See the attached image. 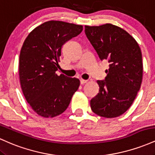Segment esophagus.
Here are the masks:
<instances>
[{
	"instance_id": "esophagus-1",
	"label": "esophagus",
	"mask_w": 155,
	"mask_h": 155,
	"mask_svg": "<svg viewBox=\"0 0 155 155\" xmlns=\"http://www.w3.org/2000/svg\"><path fill=\"white\" fill-rule=\"evenodd\" d=\"M87 82V80H84V79H80V83L81 84H84Z\"/></svg>"
}]
</instances>
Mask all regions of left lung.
Wrapping results in <instances>:
<instances>
[{"label": "left lung", "instance_id": "1", "mask_svg": "<svg viewBox=\"0 0 155 155\" xmlns=\"http://www.w3.org/2000/svg\"><path fill=\"white\" fill-rule=\"evenodd\" d=\"M85 34L101 61L109 63L98 80L99 92L90 101L97 115L114 118L127 111L139 91L143 76L141 51L127 32L111 24L85 26Z\"/></svg>", "mask_w": 155, "mask_h": 155}]
</instances>
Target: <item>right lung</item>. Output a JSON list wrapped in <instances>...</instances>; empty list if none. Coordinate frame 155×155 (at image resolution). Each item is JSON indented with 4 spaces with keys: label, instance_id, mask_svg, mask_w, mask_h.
Returning <instances> with one entry per match:
<instances>
[{
    "label": "right lung",
    "instance_id": "right-lung-1",
    "mask_svg": "<svg viewBox=\"0 0 155 155\" xmlns=\"http://www.w3.org/2000/svg\"><path fill=\"white\" fill-rule=\"evenodd\" d=\"M83 27L49 21L28 35L19 54V75L27 102L38 115L54 117L66 110L80 81L56 71L65 42L81 33Z\"/></svg>",
    "mask_w": 155,
    "mask_h": 155
}]
</instances>
